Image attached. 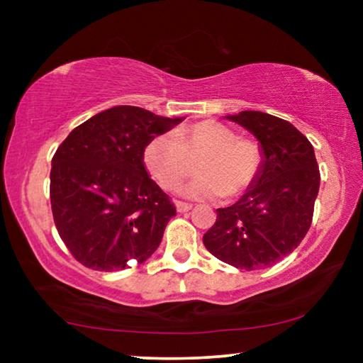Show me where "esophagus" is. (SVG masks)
Returning <instances> with one entry per match:
<instances>
[{
	"label": "esophagus",
	"mask_w": 363,
	"mask_h": 363,
	"mask_svg": "<svg viewBox=\"0 0 363 363\" xmlns=\"http://www.w3.org/2000/svg\"><path fill=\"white\" fill-rule=\"evenodd\" d=\"M177 211L178 213H186V211H190L191 210V205L190 203H183V201H177Z\"/></svg>",
	"instance_id": "obj_1"
}]
</instances>
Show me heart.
Listing matches in <instances>:
<instances>
[{"label": "heart", "instance_id": "1", "mask_svg": "<svg viewBox=\"0 0 363 363\" xmlns=\"http://www.w3.org/2000/svg\"><path fill=\"white\" fill-rule=\"evenodd\" d=\"M198 163L196 180L182 193L193 200L240 196L259 175L262 155L252 138L216 121H201L152 138L143 152L147 170L163 190H175Z\"/></svg>", "mask_w": 363, "mask_h": 363}]
</instances>
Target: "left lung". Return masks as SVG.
Returning <instances> with one entry per match:
<instances>
[{"instance_id":"left-lung-1","label":"left lung","mask_w":363,"mask_h":363,"mask_svg":"<svg viewBox=\"0 0 363 363\" xmlns=\"http://www.w3.org/2000/svg\"><path fill=\"white\" fill-rule=\"evenodd\" d=\"M261 143L259 175L235 205L218 208L203 236L206 250L240 269L276 264L301 245L309 231L320 173L312 143L284 118L242 111L226 116Z\"/></svg>"}]
</instances>
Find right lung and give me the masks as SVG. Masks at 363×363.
<instances>
[{"instance_id": "obj_1", "label": "right lung", "mask_w": 363, "mask_h": 363, "mask_svg": "<svg viewBox=\"0 0 363 363\" xmlns=\"http://www.w3.org/2000/svg\"><path fill=\"white\" fill-rule=\"evenodd\" d=\"M183 118L117 106L69 133L52 157L51 208L71 255L94 271H122L160 246L177 215L167 193L148 177L147 143Z\"/></svg>"}]
</instances>
